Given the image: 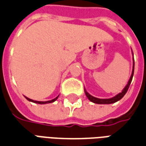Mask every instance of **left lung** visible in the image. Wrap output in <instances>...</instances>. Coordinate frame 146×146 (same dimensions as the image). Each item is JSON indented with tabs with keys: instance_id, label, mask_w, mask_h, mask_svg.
Masks as SVG:
<instances>
[{
	"instance_id": "left-lung-1",
	"label": "left lung",
	"mask_w": 146,
	"mask_h": 146,
	"mask_svg": "<svg viewBox=\"0 0 146 146\" xmlns=\"http://www.w3.org/2000/svg\"><path fill=\"white\" fill-rule=\"evenodd\" d=\"M132 56H133L132 50ZM132 60H133V66H132V74H131V76H130L129 80V81H128L127 84H126V86L124 87V89L122 90L121 93H118L117 95H115V96H113V97L112 98H109V99H100V98L94 97V96H93L92 95H90V94L86 91V90L85 88H84V91H85L86 96H87V98L90 100V101H91V102H93V103H96V104H112V103H115V102H117V101L121 100V99L125 96L126 92H127L128 89H129V87L130 83H131V82H132V77H133V73H134V64H135V63H134V58H132Z\"/></svg>"
}]
</instances>
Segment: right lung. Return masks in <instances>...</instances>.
I'll list each match as a JSON object with an SVG mask.
<instances>
[{"instance_id":"right-lung-1","label":"right lung","mask_w":146,"mask_h":146,"mask_svg":"<svg viewBox=\"0 0 146 146\" xmlns=\"http://www.w3.org/2000/svg\"><path fill=\"white\" fill-rule=\"evenodd\" d=\"M58 97H59V96H57L56 97L54 98V99H53V100H48V101H36V100H31V99H29L28 97L25 96V98H26L27 100H28V101H30V102H32V103H37V104H46V103H53V102H55L56 100H57V98H58Z\"/></svg>"}]
</instances>
